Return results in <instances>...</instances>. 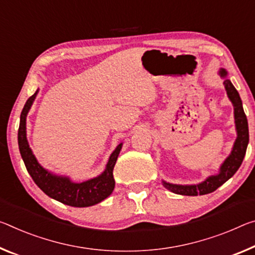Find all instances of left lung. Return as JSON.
I'll return each mask as SVG.
<instances>
[{
    "label": "left lung",
    "instance_id": "left-lung-1",
    "mask_svg": "<svg viewBox=\"0 0 255 255\" xmlns=\"http://www.w3.org/2000/svg\"><path fill=\"white\" fill-rule=\"evenodd\" d=\"M218 74L224 79V86L227 92V96L233 103L234 107V118H235V127L237 137L235 143L233 145L232 152L226 157L224 162L221 163L219 168V172L217 175L209 176L207 179H204L202 183L194 184V185H179V184H171L168 181L162 180V184L168 191H170L179 195H187V196H197V195H205V194L215 192L218 187L224 185L226 181L235 175V172L241 167L242 162L246 153L249 144V125L248 118H246L243 104H242L241 96L234 87L232 82L228 79V72L224 68H220Z\"/></svg>",
    "mask_w": 255,
    "mask_h": 255
}]
</instances>
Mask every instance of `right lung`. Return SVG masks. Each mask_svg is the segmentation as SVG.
<instances>
[{"instance_id":"right-lung-1","label":"right lung","mask_w":255,"mask_h":255,"mask_svg":"<svg viewBox=\"0 0 255 255\" xmlns=\"http://www.w3.org/2000/svg\"><path fill=\"white\" fill-rule=\"evenodd\" d=\"M38 90L27 100L25 107L20 115V124L18 130L19 151L25 162L27 171L29 172L35 184L51 199L61 202L63 204L75 208L92 207L106 200L115 189V178H113V168L118 159L119 153L123 147L120 143L111 153L104 171L95 178L85 180L83 183L72 181L68 176H60L48 171L43 168L36 159L33 151L29 147L27 140L26 119L31 106L37 95Z\"/></svg>"}]
</instances>
